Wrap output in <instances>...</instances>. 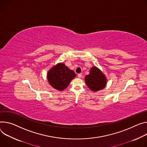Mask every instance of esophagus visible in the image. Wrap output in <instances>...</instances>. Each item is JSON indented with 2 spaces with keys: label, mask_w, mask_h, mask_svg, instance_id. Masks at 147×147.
<instances>
[{
  "label": "esophagus",
  "mask_w": 147,
  "mask_h": 147,
  "mask_svg": "<svg viewBox=\"0 0 147 147\" xmlns=\"http://www.w3.org/2000/svg\"><path fill=\"white\" fill-rule=\"evenodd\" d=\"M78 78H81L82 77V73H80V74H78Z\"/></svg>",
  "instance_id": "esophagus-1"
}]
</instances>
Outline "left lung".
Wrapping results in <instances>:
<instances>
[{
  "instance_id": "1",
  "label": "left lung",
  "mask_w": 147,
  "mask_h": 147,
  "mask_svg": "<svg viewBox=\"0 0 147 147\" xmlns=\"http://www.w3.org/2000/svg\"><path fill=\"white\" fill-rule=\"evenodd\" d=\"M85 82L91 90L96 92L105 87L107 78L102 71L94 66L90 69V74L86 76Z\"/></svg>"
}]
</instances>
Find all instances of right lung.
I'll use <instances>...</instances> for the list:
<instances>
[{
    "label": "right lung",
    "instance_id": "add662e5",
    "mask_svg": "<svg viewBox=\"0 0 147 147\" xmlns=\"http://www.w3.org/2000/svg\"><path fill=\"white\" fill-rule=\"evenodd\" d=\"M76 76L74 71L69 69L64 63H59L49 70L47 77L52 87L62 91L68 87Z\"/></svg>",
    "mask_w": 147,
    "mask_h": 147
}]
</instances>
